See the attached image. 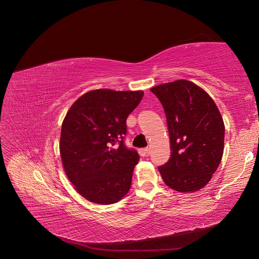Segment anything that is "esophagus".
Segmentation results:
<instances>
[{
    "label": "esophagus",
    "mask_w": 259,
    "mask_h": 259,
    "mask_svg": "<svg viewBox=\"0 0 259 259\" xmlns=\"http://www.w3.org/2000/svg\"><path fill=\"white\" fill-rule=\"evenodd\" d=\"M149 153H150V149H149V147H145V149H140V150H139V154H140V156H142V157L147 156V155H149Z\"/></svg>",
    "instance_id": "34e87169"
}]
</instances>
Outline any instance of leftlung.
Segmentation results:
<instances>
[{
  "label": "left lung",
  "instance_id": "1",
  "mask_svg": "<svg viewBox=\"0 0 259 259\" xmlns=\"http://www.w3.org/2000/svg\"><path fill=\"white\" fill-rule=\"evenodd\" d=\"M166 116L170 158L159 166L164 183L179 193L204 188L213 177L225 147V123L204 90L188 80L151 89Z\"/></svg>",
  "mask_w": 259,
  "mask_h": 259
}]
</instances>
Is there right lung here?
<instances>
[{
  "mask_svg": "<svg viewBox=\"0 0 259 259\" xmlns=\"http://www.w3.org/2000/svg\"><path fill=\"white\" fill-rule=\"evenodd\" d=\"M142 97V91L93 90L68 109L61 127V160L68 180L89 201L112 204L128 193L140 158L123 144V135Z\"/></svg>",
  "mask_w": 259,
  "mask_h": 259,
  "instance_id": "right-lung-1",
  "label": "right lung"
}]
</instances>
